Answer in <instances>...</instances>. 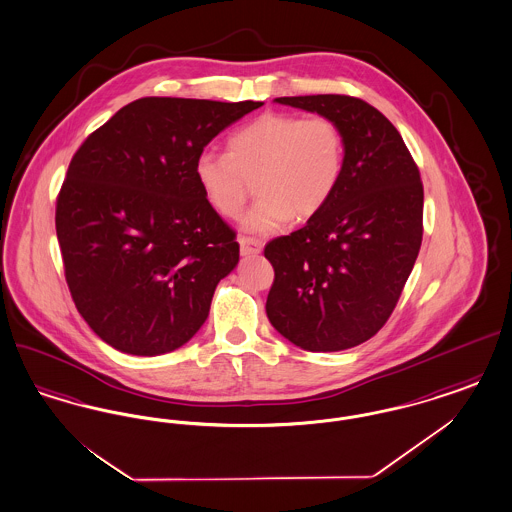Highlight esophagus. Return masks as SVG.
<instances>
[{
    "label": "esophagus",
    "instance_id": "34e87169",
    "mask_svg": "<svg viewBox=\"0 0 512 512\" xmlns=\"http://www.w3.org/2000/svg\"><path fill=\"white\" fill-rule=\"evenodd\" d=\"M261 251H263V242H261V240L249 238V236H242V238H240V253H242L244 257L257 255V253H261Z\"/></svg>",
    "mask_w": 512,
    "mask_h": 512
}]
</instances>
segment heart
Listing matches in <instances>:
<instances>
[{"label":"heart","instance_id":"b5f03b06","mask_svg":"<svg viewBox=\"0 0 512 512\" xmlns=\"http://www.w3.org/2000/svg\"><path fill=\"white\" fill-rule=\"evenodd\" d=\"M226 146L228 153L197 155L195 180L224 219L242 213L255 180L261 197L242 219L249 232L270 234L295 215H317L340 186L345 142L330 117L267 113L238 128Z\"/></svg>","mask_w":512,"mask_h":512}]
</instances>
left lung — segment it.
Listing matches in <instances>:
<instances>
[{"label":"left lung","instance_id":"left-lung-1","mask_svg":"<svg viewBox=\"0 0 512 512\" xmlns=\"http://www.w3.org/2000/svg\"><path fill=\"white\" fill-rule=\"evenodd\" d=\"M338 122L345 165L332 199L290 236L272 240L270 324L305 351H343L390 318L422 244L424 190L401 134L351 96L276 98Z\"/></svg>","mask_w":512,"mask_h":512}]
</instances>
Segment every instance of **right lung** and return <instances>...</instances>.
Wrapping results in <instances>:
<instances>
[{
	"label": "right lung",
	"mask_w": 512,
	"mask_h": 512,
	"mask_svg": "<svg viewBox=\"0 0 512 512\" xmlns=\"http://www.w3.org/2000/svg\"><path fill=\"white\" fill-rule=\"evenodd\" d=\"M261 105L136 99L74 153L55 211L65 278L78 313L117 351L171 353L209 317L240 245L201 192L195 159Z\"/></svg>",
	"instance_id": "obj_1"
}]
</instances>
